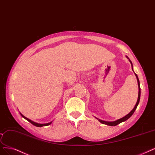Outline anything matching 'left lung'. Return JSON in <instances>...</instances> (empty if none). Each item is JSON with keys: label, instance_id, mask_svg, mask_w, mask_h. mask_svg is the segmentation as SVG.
Returning a JSON list of instances; mask_svg holds the SVG:
<instances>
[{"label": "left lung", "instance_id": "obj_1", "mask_svg": "<svg viewBox=\"0 0 155 155\" xmlns=\"http://www.w3.org/2000/svg\"><path fill=\"white\" fill-rule=\"evenodd\" d=\"M130 63H131V67H132V70H133V65H132V63H131V61L130 60ZM135 74V76H136V78H137V82H138V99H137V103H136V104H135V107L133 108V109L130 112V113L127 114V115H126V116H124V117H122V118H121V119H118V120H115V121H113V122H108V121H104V120H100V119H97V118H96V119H97L99 120V122H101V123L102 124H106V125H108V126H117V124H120V123H121V122H124V121H126V120H127L133 114V113H134L135 112V110L137 109V106H138V103H139V101H140V82H139V79H138V76H137V75L136 74Z\"/></svg>", "mask_w": 155, "mask_h": 155}]
</instances>
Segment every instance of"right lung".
<instances>
[{
	"instance_id": "right-lung-1",
	"label": "right lung",
	"mask_w": 155,
	"mask_h": 155,
	"mask_svg": "<svg viewBox=\"0 0 155 155\" xmlns=\"http://www.w3.org/2000/svg\"><path fill=\"white\" fill-rule=\"evenodd\" d=\"M20 115H22V117H23V118H24L25 119H26L28 121H29V122H31V123L32 124H33L34 126H37V127H42V126H49V125H50L51 123H52V121L51 122H49V123H46V124H38V123H36V122H33V120H31L30 119H28L27 118V117H25V116H24L22 114H20Z\"/></svg>"
}]
</instances>
